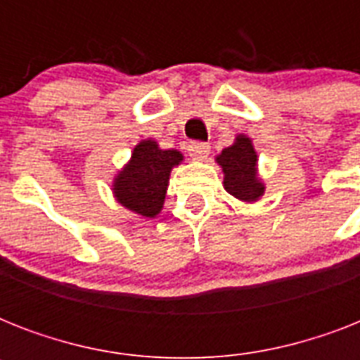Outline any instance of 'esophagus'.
<instances>
[{
	"mask_svg": "<svg viewBox=\"0 0 360 360\" xmlns=\"http://www.w3.org/2000/svg\"><path fill=\"white\" fill-rule=\"evenodd\" d=\"M209 151H211V147H209L207 143H202V141H194V143L188 146V153H191V157L194 158V160H205Z\"/></svg>",
	"mask_w": 360,
	"mask_h": 360,
	"instance_id": "34e87169",
	"label": "esophagus"
}]
</instances>
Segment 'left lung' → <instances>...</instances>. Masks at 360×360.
Wrapping results in <instances>:
<instances>
[{
	"instance_id": "left-lung-1",
	"label": "left lung",
	"mask_w": 360,
	"mask_h": 360,
	"mask_svg": "<svg viewBox=\"0 0 360 360\" xmlns=\"http://www.w3.org/2000/svg\"><path fill=\"white\" fill-rule=\"evenodd\" d=\"M214 160L224 172L228 194L245 203H254L263 196L265 185L257 175V153L248 136L237 134L236 141L222 149Z\"/></svg>"
}]
</instances>
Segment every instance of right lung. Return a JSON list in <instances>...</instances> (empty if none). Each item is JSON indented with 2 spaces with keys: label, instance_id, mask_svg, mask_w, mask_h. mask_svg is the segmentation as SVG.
Masks as SVG:
<instances>
[{
  "label": "right lung",
  "instance_id": "right-lung-1",
  "mask_svg": "<svg viewBox=\"0 0 360 360\" xmlns=\"http://www.w3.org/2000/svg\"><path fill=\"white\" fill-rule=\"evenodd\" d=\"M183 158L177 149H160L151 138L141 140L114 177L112 191L117 203L143 219H155L162 211L169 174Z\"/></svg>",
  "mask_w": 360,
  "mask_h": 360
}]
</instances>
